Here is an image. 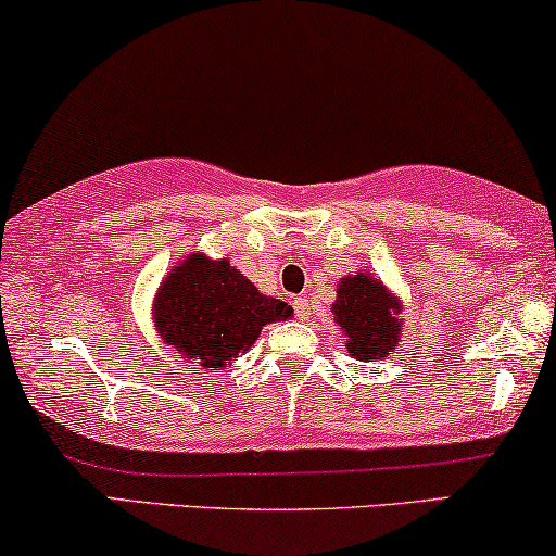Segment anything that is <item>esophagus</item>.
I'll use <instances>...</instances> for the list:
<instances>
[{
  "label": "esophagus",
  "mask_w": 556,
  "mask_h": 556,
  "mask_svg": "<svg viewBox=\"0 0 556 556\" xmlns=\"http://www.w3.org/2000/svg\"><path fill=\"white\" fill-rule=\"evenodd\" d=\"M293 309H296V317H299L301 321L309 319L312 306H309V301H306V299H296V301H293Z\"/></svg>",
  "instance_id": "34e87169"
}]
</instances>
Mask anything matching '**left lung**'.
I'll return each instance as SVG.
<instances>
[{"label": "left lung", "mask_w": 556, "mask_h": 556, "mask_svg": "<svg viewBox=\"0 0 556 556\" xmlns=\"http://www.w3.org/2000/svg\"><path fill=\"white\" fill-rule=\"evenodd\" d=\"M340 330L348 334V351L358 361L387 358L400 342V304L371 276L342 278L332 304Z\"/></svg>", "instance_id": "obj_1"}]
</instances>
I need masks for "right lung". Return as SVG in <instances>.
Instances as JSON below:
<instances>
[{
    "mask_svg": "<svg viewBox=\"0 0 556 556\" xmlns=\"http://www.w3.org/2000/svg\"><path fill=\"white\" fill-rule=\"evenodd\" d=\"M154 317L164 342L216 371L239 358L265 325L291 317V306L263 296L226 260L195 252L162 283Z\"/></svg>",
    "mask_w": 556,
    "mask_h": 556,
    "instance_id": "add662e5",
    "label": "right lung"
}]
</instances>
